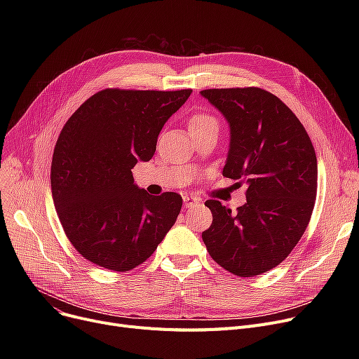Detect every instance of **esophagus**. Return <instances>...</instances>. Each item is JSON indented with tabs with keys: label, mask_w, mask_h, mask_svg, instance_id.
Wrapping results in <instances>:
<instances>
[{
	"label": "esophagus",
	"mask_w": 359,
	"mask_h": 359,
	"mask_svg": "<svg viewBox=\"0 0 359 359\" xmlns=\"http://www.w3.org/2000/svg\"><path fill=\"white\" fill-rule=\"evenodd\" d=\"M183 203H184L186 208H192V206L199 203V198L192 196V195H184L183 196Z\"/></svg>",
	"instance_id": "obj_1"
}]
</instances>
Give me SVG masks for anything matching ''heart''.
I'll list each match as a JSON object with an SVG mask.
<instances>
[{
  "mask_svg": "<svg viewBox=\"0 0 359 359\" xmlns=\"http://www.w3.org/2000/svg\"><path fill=\"white\" fill-rule=\"evenodd\" d=\"M206 126H218V121L212 115H210V113H196V115L191 118L189 125H187L189 132L195 129H202Z\"/></svg>",
  "mask_w": 359,
  "mask_h": 359,
  "instance_id": "heart-1",
  "label": "heart"
}]
</instances>
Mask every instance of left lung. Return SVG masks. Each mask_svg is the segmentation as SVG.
I'll use <instances>...</instances> for the list:
<instances>
[{"mask_svg":"<svg viewBox=\"0 0 359 359\" xmlns=\"http://www.w3.org/2000/svg\"><path fill=\"white\" fill-rule=\"evenodd\" d=\"M203 96L230 125L222 176L246 183V203L236 212L219 201L202 240L211 257L233 275L265 273L297 246L310 222L317 194V158L292 110L259 87L208 88Z\"/></svg>","mask_w":359,"mask_h":359,"instance_id":"obj_1","label":"left lung"}]
</instances>
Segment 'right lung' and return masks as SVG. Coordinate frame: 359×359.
I'll list each match as a JSON object with an SVG mask.
<instances>
[{
  "mask_svg": "<svg viewBox=\"0 0 359 359\" xmlns=\"http://www.w3.org/2000/svg\"><path fill=\"white\" fill-rule=\"evenodd\" d=\"M191 93L106 88L64 125L50 165L55 210L72 246L97 266L137 268L176 222L182 196L147 194L130 170L153 158L160 130Z\"/></svg>",
  "mask_w": 359,
  "mask_h": 359,
  "instance_id": "add662e5",
  "label": "right lung"
}]
</instances>
